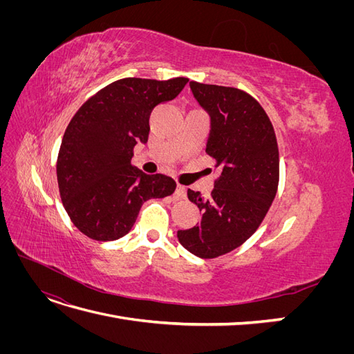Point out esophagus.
<instances>
[{
  "mask_svg": "<svg viewBox=\"0 0 354 354\" xmlns=\"http://www.w3.org/2000/svg\"><path fill=\"white\" fill-rule=\"evenodd\" d=\"M176 195H177L180 199H186V186H183V185H177Z\"/></svg>",
  "mask_w": 354,
  "mask_h": 354,
  "instance_id": "34e87169",
  "label": "esophagus"
}]
</instances>
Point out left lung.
Masks as SVG:
<instances>
[{"mask_svg":"<svg viewBox=\"0 0 354 354\" xmlns=\"http://www.w3.org/2000/svg\"><path fill=\"white\" fill-rule=\"evenodd\" d=\"M190 90L211 116L207 153L220 177L207 199L187 190L203 214L177 238L201 259H216L250 239L264 220L279 185V149L269 116L248 93L196 81Z\"/></svg>","mask_w":354,"mask_h":354,"instance_id":"left-lung-1","label":"left lung"}]
</instances>
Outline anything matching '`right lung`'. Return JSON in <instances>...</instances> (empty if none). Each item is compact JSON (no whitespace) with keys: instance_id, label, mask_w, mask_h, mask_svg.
I'll return each mask as SVG.
<instances>
[{"instance_id":"obj_1","label":"right lung","mask_w":354,"mask_h":354,"mask_svg":"<svg viewBox=\"0 0 354 354\" xmlns=\"http://www.w3.org/2000/svg\"><path fill=\"white\" fill-rule=\"evenodd\" d=\"M187 78H122L95 93L71 120L57 156L62 203L80 232L115 241L131 230L143 203L165 198L176 181L131 165L137 142L146 143L156 104L176 99Z\"/></svg>"}]
</instances>
